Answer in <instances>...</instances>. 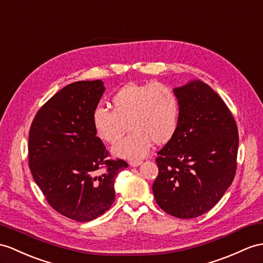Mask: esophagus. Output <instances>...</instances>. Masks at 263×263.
<instances>
[{"instance_id": "obj_1", "label": "esophagus", "mask_w": 263, "mask_h": 263, "mask_svg": "<svg viewBox=\"0 0 263 263\" xmlns=\"http://www.w3.org/2000/svg\"><path fill=\"white\" fill-rule=\"evenodd\" d=\"M140 164H142V161H130L129 162V165L132 166V167H137V166H139Z\"/></svg>"}]
</instances>
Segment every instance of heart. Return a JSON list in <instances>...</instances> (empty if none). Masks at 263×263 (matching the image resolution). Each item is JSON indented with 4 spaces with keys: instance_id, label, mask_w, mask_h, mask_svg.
<instances>
[{
    "instance_id": "b5f03b06",
    "label": "heart",
    "mask_w": 263,
    "mask_h": 263,
    "mask_svg": "<svg viewBox=\"0 0 263 263\" xmlns=\"http://www.w3.org/2000/svg\"><path fill=\"white\" fill-rule=\"evenodd\" d=\"M112 111L98 106L92 111L96 135L112 147L116 157L138 161L148 154L153 142L165 144L174 135L178 124V100L175 92L162 83H129L112 96Z\"/></svg>"
}]
</instances>
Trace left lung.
I'll return each mask as SVG.
<instances>
[{
  "mask_svg": "<svg viewBox=\"0 0 263 263\" xmlns=\"http://www.w3.org/2000/svg\"><path fill=\"white\" fill-rule=\"evenodd\" d=\"M178 100L174 135L156 158L154 197L163 211L193 219L212 209L235 175L238 127L221 97L205 82L173 89Z\"/></svg>",
  "mask_w": 263,
  "mask_h": 263,
  "instance_id": "left-lung-1",
  "label": "left lung"
}]
</instances>
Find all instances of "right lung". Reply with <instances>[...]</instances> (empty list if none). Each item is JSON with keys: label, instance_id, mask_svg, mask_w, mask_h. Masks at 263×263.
<instances>
[{"label": "right lung", "instance_id": "right-lung-1", "mask_svg": "<svg viewBox=\"0 0 263 263\" xmlns=\"http://www.w3.org/2000/svg\"><path fill=\"white\" fill-rule=\"evenodd\" d=\"M105 89L101 80L70 83L41 107L30 128L34 182L57 212L79 222L97 219L111 206L115 177L128 167L123 159H107L93 129L92 111Z\"/></svg>", "mask_w": 263, "mask_h": 263}]
</instances>
